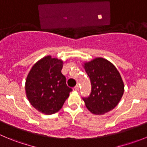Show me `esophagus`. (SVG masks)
<instances>
[{"instance_id": "34e87169", "label": "esophagus", "mask_w": 147, "mask_h": 147, "mask_svg": "<svg viewBox=\"0 0 147 147\" xmlns=\"http://www.w3.org/2000/svg\"><path fill=\"white\" fill-rule=\"evenodd\" d=\"M73 90H75V91H78V90H79V86H78V85H77L76 86H75L73 88Z\"/></svg>"}]
</instances>
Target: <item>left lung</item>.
I'll return each instance as SVG.
<instances>
[{"instance_id":"obj_1","label":"left lung","mask_w":147,"mask_h":147,"mask_svg":"<svg viewBox=\"0 0 147 147\" xmlns=\"http://www.w3.org/2000/svg\"><path fill=\"white\" fill-rule=\"evenodd\" d=\"M84 67L91 84L90 95L83 98L86 107L96 115L113 109L124 92L123 82L116 67L103 58L86 63Z\"/></svg>"}]
</instances>
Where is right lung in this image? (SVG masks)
<instances>
[{"label":"right lung","instance_id":"right-lung-1","mask_svg":"<svg viewBox=\"0 0 147 147\" xmlns=\"http://www.w3.org/2000/svg\"><path fill=\"white\" fill-rule=\"evenodd\" d=\"M63 61L46 57L35 64L29 72L25 90L30 104L42 113L51 115L58 112L72 90L62 73Z\"/></svg>","mask_w":147,"mask_h":147}]
</instances>
